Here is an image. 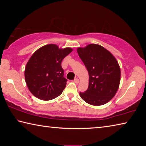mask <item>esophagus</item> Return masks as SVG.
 I'll list each match as a JSON object with an SVG mask.
<instances>
[{"label": "esophagus", "mask_w": 146, "mask_h": 146, "mask_svg": "<svg viewBox=\"0 0 146 146\" xmlns=\"http://www.w3.org/2000/svg\"><path fill=\"white\" fill-rule=\"evenodd\" d=\"M74 82L75 83H76V84H78V82H79V79L78 78H75L74 79Z\"/></svg>", "instance_id": "esophagus-1"}]
</instances>
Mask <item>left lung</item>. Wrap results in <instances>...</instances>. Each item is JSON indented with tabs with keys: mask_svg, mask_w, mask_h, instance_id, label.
I'll list each match as a JSON object with an SVG mask.
<instances>
[{
	"mask_svg": "<svg viewBox=\"0 0 146 146\" xmlns=\"http://www.w3.org/2000/svg\"><path fill=\"white\" fill-rule=\"evenodd\" d=\"M79 57L89 73V86L80 96L93 106L105 104L117 93L120 81V68L111 53L102 46L91 44L78 48Z\"/></svg>",
	"mask_w": 146,
	"mask_h": 146,
	"instance_id": "1",
	"label": "left lung"
}]
</instances>
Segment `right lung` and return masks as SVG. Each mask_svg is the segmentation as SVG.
Listing matches in <instances>:
<instances>
[{
    "label": "right lung",
    "mask_w": 146,
    "mask_h": 146,
    "mask_svg": "<svg viewBox=\"0 0 146 146\" xmlns=\"http://www.w3.org/2000/svg\"><path fill=\"white\" fill-rule=\"evenodd\" d=\"M72 51L70 48L59 49L55 44H48L33 54L24 75L29 90L35 97L49 100L61 95L68 81L61 62Z\"/></svg>",
    "instance_id": "1"
}]
</instances>
